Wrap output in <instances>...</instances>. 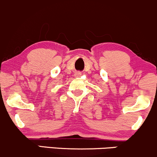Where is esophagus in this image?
<instances>
[{
    "label": "esophagus",
    "mask_w": 157,
    "mask_h": 157,
    "mask_svg": "<svg viewBox=\"0 0 157 157\" xmlns=\"http://www.w3.org/2000/svg\"><path fill=\"white\" fill-rule=\"evenodd\" d=\"M82 75L80 72H77L76 74H75V77H80V75Z\"/></svg>",
    "instance_id": "obj_1"
}]
</instances>
